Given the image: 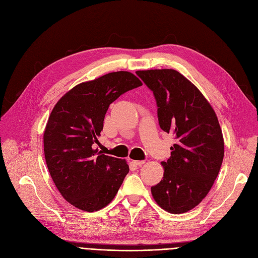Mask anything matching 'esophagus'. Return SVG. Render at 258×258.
I'll list each match as a JSON object with an SVG mask.
<instances>
[{
  "label": "esophagus",
  "instance_id": "34e87169",
  "mask_svg": "<svg viewBox=\"0 0 258 258\" xmlns=\"http://www.w3.org/2000/svg\"><path fill=\"white\" fill-rule=\"evenodd\" d=\"M133 163H134V164H136V165H138V166H141L142 164H144V163H145V161H144V160H134V161H133Z\"/></svg>",
  "mask_w": 258,
  "mask_h": 258
}]
</instances>
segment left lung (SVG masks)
Segmentation results:
<instances>
[{
  "mask_svg": "<svg viewBox=\"0 0 258 258\" xmlns=\"http://www.w3.org/2000/svg\"><path fill=\"white\" fill-rule=\"evenodd\" d=\"M154 94L162 131L174 134L162 180L152 186L157 204L172 214L198 206L219 173L225 153L217 116L199 89L175 70L138 71Z\"/></svg>",
  "mask_w": 258,
  "mask_h": 258,
  "instance_id": "obj_1",
  "label": "left lung"
}]
</instances>
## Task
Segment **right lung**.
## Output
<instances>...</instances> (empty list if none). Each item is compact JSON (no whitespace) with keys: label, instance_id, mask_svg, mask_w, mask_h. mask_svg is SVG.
Returning a JSON list of instances; mask_svg holds the SVG:
<instances>
[{"label":"right lung","instance_id":"obj_1","mask_svg":"<svg viewBox=\"0 0 258 258\" xmlns=\"http://www.w3.org/2000/svg\"><path fill=\"white\" fill-rule=\"evenodd\" d=\"M141 85L132 73H109L76 85L51 110L43 136L44 155L55 186L74 207L95 212L116 196L128 164L98 152L96 144L109 104Z\"/></svg>","mask_w":258,"mask_h":258}]
</instances>
